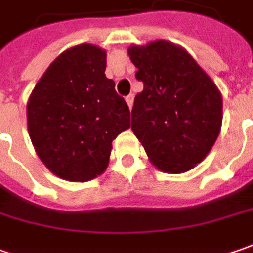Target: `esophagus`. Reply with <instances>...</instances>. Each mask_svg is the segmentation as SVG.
<instances>
[{"label":"esophagus","mask_w":253,"mask_h":253,"mask_svg":"<svg viewBox=\"0 0 253 253\" xmlns=\"http://www.w3.org/2000/svg\"><path fill=\"white\" fill-rule=\"evenodd\" d=\"M125 101H126V104H128V107L129 109L132 108V102H133V94H129L126 98H125Z\"/></svg>","instance_id":"esophagus-1"}]
</instances>
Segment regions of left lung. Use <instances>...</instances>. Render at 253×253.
<instances>
[{"label": "left lung", "instance_id": "1", "mask_svg": "<svg viewBox=\"0 0 253 253\" xmlns=\"http://www.w3.org/2000/svg\"><path fill=\"white\" fill-rule=\"evenodd\" d=\"M128 55L144 83L133 101L132 132L159 170L192 169L221 132V91L185 48L170 41L131 45Z\"/></svg>", "mask_w": 253, "mask_h": 253}]
</instances>
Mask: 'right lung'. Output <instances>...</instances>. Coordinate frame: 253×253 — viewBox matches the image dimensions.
<instances>
[{"instance_id": "right-lung-1", "label": "right lung", "mask_w": 253, "mask_h": 253, "mask_svg": "<svg viewBox=\"0 0 253 253\" xmlns=\"http://www.w3.org/2000/svg\"><path fill=\"white\" fill-rule=\"evenodd\" d=\"M105 68V49L71 46L51 62L28 98L34 149L61 179L86 182L105 172L112 141L129 128V108Z\"/></svg>"}]
</instances>
